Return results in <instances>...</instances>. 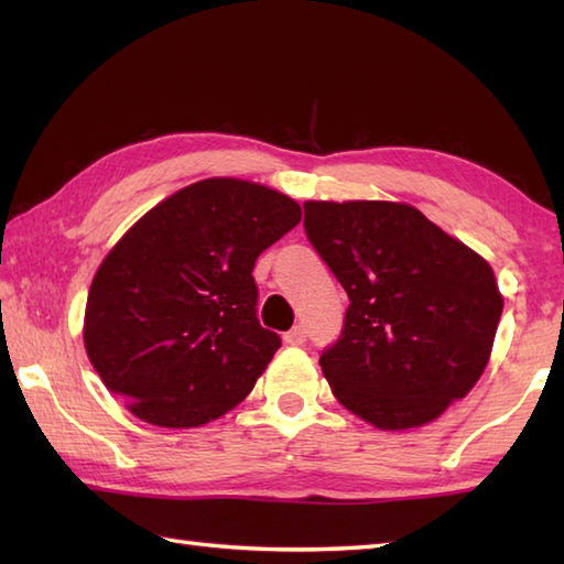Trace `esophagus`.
<instances>
[{
  "label": "esophagus",
  "mask_w": 564,
  "mask_h": 564,
  "mask_svg": "<svg viewBox=\"0 0 564 564\" xmlns=\"http://www.w3.org/2000/svg\"><path fill=\"white\" fill-rule=\"evenodd\" d=\"M305 337H307L305 327H293L291 332L283 334V341L289 344V346H303V344H305Z\"/></svg>",
  "instance_id": "34e87169"
}]
</instances>
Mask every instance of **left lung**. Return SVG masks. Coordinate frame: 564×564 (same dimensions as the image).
<instances>
[{
	"instance_id": "left-lung-1",
	"label": "left lung",
	"mask_w": 564,
	"mask_h": 564,
	"mask_svg": "<svg viewBox=\"0 0 564 564\" xmlns=\"http://www.w3.org/2000/svg\"><path fill=\"white\" fill-rule=\"evenodd\" d=\"M305 232L349 295L319 356L346 410L382 431L434 422L480 380L505 307L489 263L392 200H307Z\"/></svg>"
}]
</instances>
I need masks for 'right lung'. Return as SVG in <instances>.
Returning a JSON list of instances; mask_svg holds the SVG:
<instances>
[{
	"instance_id": "right-lung-1",
	"label": "right lung",
	"mask_w": 564,
	"mask_h": 564,
	"mask_svg": "<svg viewBox=\"0 0 564 564\" xmlns=\"http://www.w3.org/2000/svg\"><path fill=\"white\" fill-rule=\"evenodd\" d=\"M301 206L242 178L158 203L94 275L84 346L104 386L154 426L208 424L242 402L281 339L257 319L251 269Z\"/></svg>"
}]
</instances>
